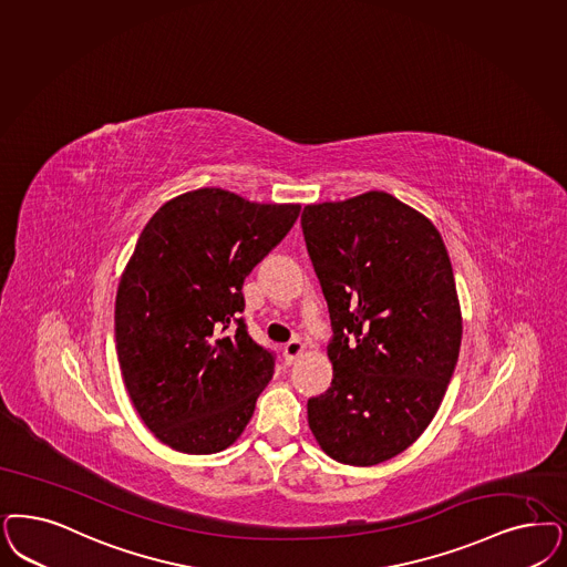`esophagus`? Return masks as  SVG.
<instances>
[{
	"mask_svg": "<svg viewBox=\"0 0 567 567\" xmlns=\"http://www.w3.org/2000/svg\"><path fill=\"white\" fill-rule=\"evenodd\" d=\"M306 352V346L299 341V339H293V341H289L285 348H282V353H285V360H287V364H293L295 360L301 355V353Z\"/></svg>",
	"mask_w": 567,
	"mask_h": 567,
	"instance_id": "esophagus-1",
	"label": "esophagus"
}]
</instances>
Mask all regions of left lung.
Returning <instances> with one entry per match:
<instances>
[{"mask_svg":"<svg viewBox=\"0 0 567 567\" xmlns=\"http://www.w3.org/2000/svg\"><path fill=\"white\" fill-rule=\"evenodd\" d=\"M301 228L334 332L308 423L337 463L371 467L416 442L449 390L463 337L449 251L383 190L306 205Z\"/></svg>","mask_w":567,"mask_h":567,"instance_id":"1","label":"left lung"}]
</instances>
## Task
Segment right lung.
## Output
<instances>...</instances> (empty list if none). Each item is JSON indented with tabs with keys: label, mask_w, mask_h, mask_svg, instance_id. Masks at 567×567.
I'll return each mask as SVG.
<instances>
[{
	"label": "right lung",
	"mask_w": 567,
	"mask_h": 567,
	"mask_svg": "<svg viewBox=\"0 0 567 567\" xmlns=\"http://www.w3.org/2000/svg\"><path fill=\"white\" fill-rule=\"evenodd\" d=\"M299 209L198 188L144 226L118 278L115 341L132 404L165 446L221 452L251 421L274 355L238 316L243 285Z\"/></svg>",
	"instance_id": "add662e5"
}]
</instances>
